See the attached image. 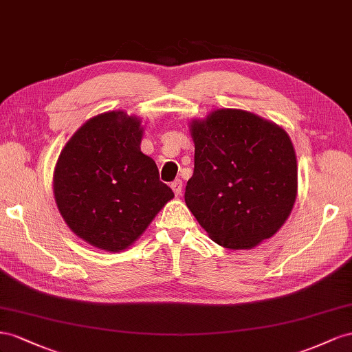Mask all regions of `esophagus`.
Returning a JSON list of instances; mask_svg holds the SVG:
<instances>
[{"label":"esophagus","instance_id":"1","mask_svg":"<svg viewBox=\"0 0 352 352\" xmlns=\"http://www.w3.org/2000/svg\"><path fill=\"white\" fill-rule=\"evenodd\" d=\"M170 188H173V192L175 196L182 195V190H183V182L182 179H175V182L170 183Z\"/></svg>","mask_w":352,"mask_h":352}]
</instances>
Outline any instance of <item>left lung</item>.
<instances>
[{
	"mask_svg": "<svg viewBox=\"0 0 352 352\" xmlns=\"http://www.w3.org/2000/svg\"><path fill=\"white\" fill-rule=\"evenodd\" d=\"M195 170L186 205L209 237L250 249L274 236L294 208L295 150L283 128L237 109L193 120Z\"/></svg>",
	"mask_w": 352,
	"mask_h": 352,
	"instance_id": "obj_1",
	"label": "left lung"
}]
</instances>
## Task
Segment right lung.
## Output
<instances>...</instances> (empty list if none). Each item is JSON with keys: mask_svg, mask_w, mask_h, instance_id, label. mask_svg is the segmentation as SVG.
<instances>
[{"mask_svg": "<svg viewBox=\"0 0 352 352\" xmlns=\"http://www.w3.org/2000/svg\"><path fill=\"white\" fill-rule=\"evenodd\" d=\"M142 135L137 118L106 112L87 120L58 156L57 208L69 228L98 249H126L174 197L140 150Z\"/></svg>", "mask_w": 352, "mask_h": 352, "instance_id": "1", "label": "right lung"}]
</instances>
